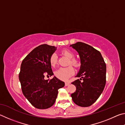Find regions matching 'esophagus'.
Wrapping results in <instances>:
<instances>
[{
  "label": "esophagus",
  "mask_w": 125,
  "mask_h": 125,
  "mask_svg": "<svg viewBox=\"0 0 125 125\" xmlns=\"http://www.w3.org/2000/svg\"><path fill=\"white\" fill-rule=\"evenodd\" d=\"M70 84V83L69 82H66L65 83V86H69V85Z\"/></svg>",
  "instance_id": "34e87169"
}]
</instances>
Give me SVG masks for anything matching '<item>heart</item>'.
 <instances>
[{"label":"heart","mask_w":125,"mask_h":125,"mask_svg":"<svg viewBox=\"0 0 125 125\" xmlns=\"http://www.w3.org/2000/svg\"><path fill=\"white\" fill-rule=\"evenodd\" d=\"M61 53L64 56L69 58L68 65H71L75 67H78L80 66V62L77 59L74 58V54L73 52L68 49H64L61 51ZM49 62L52 67H55L57 64V55L55 53H53L49 58ZM74 73L75 70L71 66H69L66 67H60V69L55 72V75L56 77L61 80H67L71 77Z\"/></svg>","instance_id":"1"}]
</instances>
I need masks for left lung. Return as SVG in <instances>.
<instances>
[{
	"instance_id": "left-lung-1",
	"label": "left lung",
	"mask_w": 125,
	"mask_h": 125,
	"mask_svg": "<svg viewBox=\"0 0 125 125\" xmlns=\"http://www.w3.org/2000/svg\"><path fill=\"white\" fill-rule=\"evenodd\" d=\"M80 57L81 67L76 77H81L71 83L76 90L71 94L75 103L82 107L92 105L101 94L106 83V64L100 52L82 42L70 45Z\"/></svg>"
}]
</instances>
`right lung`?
<instances>
[{
  "label": "right lung",
  "mask_w": 125,
  "mask_h": 125,
  "mask_svg": "<svg viewBox=\"0 0 125 125\" xmlns=\"http://www.w3.org/2000/svg\"><path fill=\"white\" fill-rule=\"evenodd\" d=\"M56 47L42 44L32 50L22 60L19 77L25 97L35 108L48 109L53 105L58 89L65 83L54 77L44 80V76L53 75L49 62Z\"/></svg>",
  "instance_id": "1"
}]
</instances>
